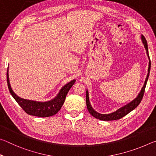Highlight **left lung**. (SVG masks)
Here are the masks:
<instances>
[{
	"instance_id": "8db88e82",
	"label": "left lung",
	"mask_w": 156,
	"mask_h": 156,
	"mask_svg": "<svg viewBox=\"0 0 156 156\" xmlns=\"http://www.w3.org/2000/svg\"><path fill=\"white\" fill-rule=\"evenodd\" d=\"M141 40L142 43L144 44V47L145 49H146L147 55L148 58H149V67H148V73L147 75V78L145 79L144 85L142 87L140 91L138 94V96L135 99L132 100L131 102H129L128 104H126L125 106L120 107V109L116 110L115 112L108 113V114H103V113H100L97 112L96 110L92 107L90 103V101H89V91L87 89L86 91V105L87 107V109L90 114L94 116V118H96V119L104 120V121H109V120H119L120 118H122L124 116L127 115L129 113H130L131 111L135 109L138 106L139 104L140 103L141 100L143 98L144 94V90L145 87H146L147 83L148 80V78H149V73H150V69H151V60H150L149 55V50H148V45H147V40L145 39L144 36L143 35H141Z\"/></svg>"
}]
</instances>
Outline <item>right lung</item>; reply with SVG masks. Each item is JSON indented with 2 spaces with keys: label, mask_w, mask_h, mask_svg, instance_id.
<instances>
[{
  "label": "right lung",
  "mask_w": 156,
  "mask_h": 156,
  "mask_svg": "<svg viewBox=\"0 0 156 156\" xmlns=\"http://www.w3.org/2000/svg\"><path fill=\"white\" fill-rule=\"evenodd\" d=\"M9 69H7V85L10 94L12 97L15 99L16 101L18 102V104L22 107V109L29 115L38 116V117L46 118L52 116L59 112L61 109L63 103H64L66 96L69 91V89L72 88V87L75 83L76 80H72L69 83L66 84L62 87L60 89L58 94L54 98L46 102H38L35 100H31L27 99L22 98L19 96H18L16 94L14 91L12 90L10 85L9 78Z\"/></svg>",
  "instance_id": "obj_1"
}]
</instances>
